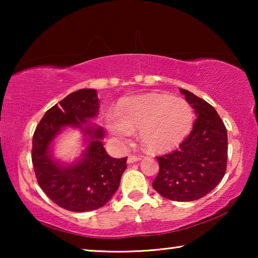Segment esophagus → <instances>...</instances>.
I'll use <instances>...</instances> for the list:
<instances>
[{
	"label": "esophagus",
	"instance_id": "1",
	"mask_svg": "<svg viewBox=\"0 0 258 258\" xmlns=\"http://www.w3.org/2000/svg\"><path fill=\"white\" fill-rule=\"evenodd\" d=\"M140 159H141V157H139V156H134V155H132V156H130L128 158H127V163L128 164H133V163H137V161H139Z\"/></svg>",
	"mask_w": 258,
	"mask_h": 258
}]
</instances>
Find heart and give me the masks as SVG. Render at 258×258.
I'll use <instances>...</instances> for the list:
<instances>
[{
    "mask_svg": "<svg viewBox=\"0 0 258 258\" xmlns=\"http://www.w3.org/2000/svg\"><path fill=\"white\" fill-rule=\"evenodd\" d=\"M192 123L194 112L185 100L158 93L124 100L116 116L107 119L108 130L123 141L140 128V141L150 152L169 151L181 145Z\"/></svg>",
    "mask_w": 258,
    "mask_h": 258,
    "instance_id": "1",
    "label": "heart"
}]
</instances>
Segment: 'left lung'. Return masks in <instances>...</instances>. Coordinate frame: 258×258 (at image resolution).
I'll return each mask as SVG.
<instances>
[{
    "mask_svg": "<svg viewBox=\"0 0 258 258\" xmlns=\"http://www.w3.org/2000/svg\"><path fill=\"white\" fill-rule=\"evenodd\" d=\"M181 92L197 119L178 149L157 157L159 173L152 186L166 199L194 202L209 194L224 176L228 132L213 106L184 89Z\"/></svg>",
    "mask_w": 258,
    "mask_h": 258,
    "instance_id": "8db88e82",
    "label": "left lung"
}]
</instances>
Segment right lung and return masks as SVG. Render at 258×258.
Instances as JSON below:
<instances>
[{
  "label": "right lung",
  "instance_id": "obj_1",
  "mask_svg": "<svg viewBox=\"0 0 258 258\" xmlns=\"http://www.w3.org/2000/svg\"><path fill=\"white\" fill-rule=\"evenodd\" d=\"M97 91L82 89L54 104L43 116L33 137L32 161L38 185L52 202L71 212H90L106 205L119 186L127 158H111L103 148V130L89 126L97 117ZM82 130L89 142L82 158L73 165L53 159L51 141L62 128Z\"/></svg>",
  "mask_w": 258,
  "mask_h": 258
}]
</instances>
